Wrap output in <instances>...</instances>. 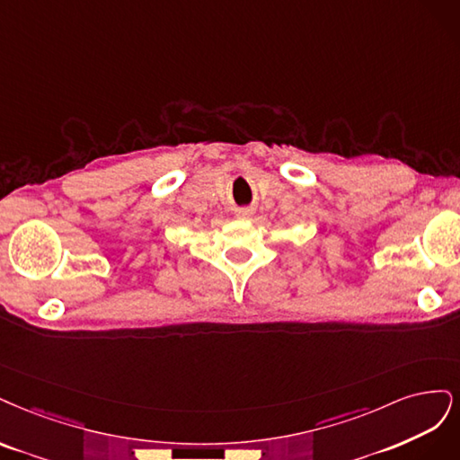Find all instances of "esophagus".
Masks as SVG:
<instances>
[{"label": "esophagus", "mask_w": 460, "mask_h": 460, "mask_svg": "<svg viewBox=\"0 0 460 460\" xmlns=\"http://www.w3.org/2000/svg\"><path fill=\"white\" fill-rule=\"evenodd\" d=\"M234 216L241 217V219H248V217L254 216V208H252V206H243V208L234 210Z\"/></svg>", "instance_id": "1"}]
</instances>
